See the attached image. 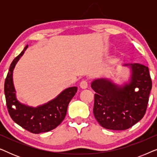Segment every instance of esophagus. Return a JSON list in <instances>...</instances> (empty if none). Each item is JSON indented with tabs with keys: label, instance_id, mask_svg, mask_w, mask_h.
<instances>
[{
	"label": "esophagus",
	"instance_id": "34e87169",
	"mask_svg": "<svg viewBox=\"0 0 157 157\" xmlns=\"http://www.w3.org/2000/svg\"><path fill=\"white\" fill-rule=\"evenodd\" d=\"M80 87L83 89H87V88H88V82H87V81H84V80L81 81V82L80 83Z\"/></svg>",
	"mask_w": 157,
	"mask_h": 157
}]
</instances>
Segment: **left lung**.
<instances>
[{
	"label": "left lung",
	"instance_id": "1",
	"mask_svg": "<svg viewBox=\"0 0 157 157\" xmlns=\"http://www.w3.org/2000/svg\"><path fill=\"white\" fill-rule=\"evenodd\" d=\"M131 69L128 83L119 86L109 79L97 78L91 86L94 95V115L102 127L126 130L144 116L152 87L149 68L140 63L124 64Z\"/></svg>",
	"mask_w": 157,
	"mask_h": 157
}]
</instances>
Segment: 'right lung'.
Returning <instances> with one entry per match:
<instances>
[{"instance_id":"1","label":"right lung","mask_w":157,"mask_h":157,"mask_svg":"<svg viewBox=\"0 0 157 157\" xmlns=\"http://www.w3.org/2000/svg\"><path fill=\"white\" fill-rule=\"evenodd\" d=\"M27 48L28 45L10 66L4 85L6 105L11 119L22 128L33 134L48 132L54 129L63 121L68 104L76 94L77 87L68 88L53 100L37 107L29 106L19 102L13 81V72L17 62Z\"/></svg>"}]
</instances>
